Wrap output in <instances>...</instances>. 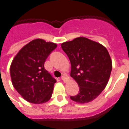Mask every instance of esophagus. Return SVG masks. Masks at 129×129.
I'll list each match as a JSON object with an SVG mask.
<instances>
[{"label":"esophagus","instance_id":"esophagus-1","mask_svg":"<svg viewBox=\"0 0 129 129\" xmlns=\"http://www.w3.org/2000/svg\"><path fill=\"white\" fill-rule=\"evenodd\" d=\"M61 80H62L64 83H66V82H67V81H68V78H66V76H63L62 77H61Z\"/></svg>","mask_w":129,"mask_h":129}]
</instances>
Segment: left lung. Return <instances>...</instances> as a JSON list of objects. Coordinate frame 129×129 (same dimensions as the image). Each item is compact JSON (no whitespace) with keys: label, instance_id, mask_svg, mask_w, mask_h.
I'll use <instances>...</instances> for the list:
<instances>
[{"label":"left lung","instance_id":"left-lung-1","mask_svg":"<svg viewBox=\"0 0 129 129\" xmlns=\"http://www.w3.org/2000/svg\"><path fill=\"white\" fill-rule=\"evenodd\" d=\"M71 61V76L79 86L73 101L85 104L94 100L104 90L112 69L107 49L100 43L80 37L61 44Z\"/></svg>","mask_w":129,"mask_h":129}]
</instances>
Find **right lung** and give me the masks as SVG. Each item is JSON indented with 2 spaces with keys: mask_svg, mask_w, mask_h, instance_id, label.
Segmentation results:
<instances>
[{
  "mask_svg": "<svg viewBox=\"0 0 129 129\" xmlns=\"http://www.w3.org/2000/svg\"><path fill=\"white\" fill-rule=\"evenodd\" d=\"M56 44L32 40L21 49L10 65L13 87L26 101L42 104L51 98L56 80L44 68V62Z\"/></svg>",
  "mask_w": 129,
  "mask_h": 129,
  "instance_id": "add662e5",
  "label": "right lung"
}]
</instances>
